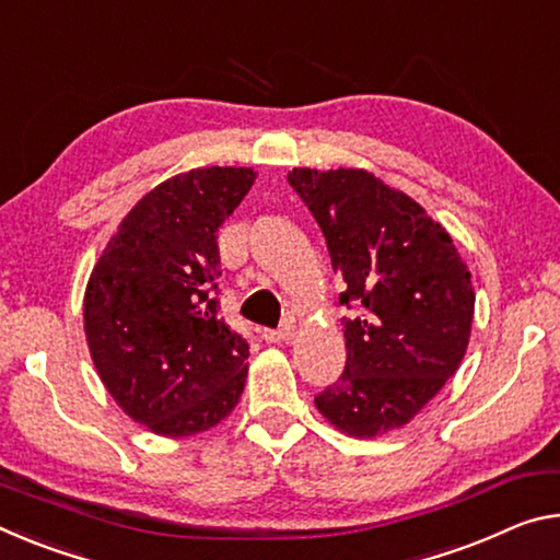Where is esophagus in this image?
I'll list each match as a JSON object with an SVG mask.
<instances>
[{
	"mask_svg": "<svg viewBox=\"0 0 560 560\" xmlns=\"http://www.w3.org/2000/svg\"><path fill=\"white\" fill-rule=\"evenodd\" d=\"M291 334H294V326L283 324L279 328H261V339L269 343H279V341H289Z\"/></svg>",
	"mask_w": 560,
	"mask_h": 560,
	"instance_id": "1",
	"label": "esophagus"
}]
</instances>
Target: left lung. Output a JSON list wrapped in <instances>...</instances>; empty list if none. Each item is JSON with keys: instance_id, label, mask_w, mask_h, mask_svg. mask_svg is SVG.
<instances>
[{"instance_id": "1", "label": "left lung", "mask_w": 560, "mask_h": 560, "mask_svg": "<svg viewBox=\"0 0 560 560\" xmlns=\"http://www.w3.org/2000/svg\"><path fill=\"white\" fill-rule=\"evenodd\" d=\"M341 273L343 374L316 408L349 436H378L413 419L456 374L474 322L471 273L446 229L363 168H294Z\"/></svg>"}]
</instances>
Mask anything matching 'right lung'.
<instances>
[{"label":"right lung","mask_w":560,"mask_h":560,"mask_svg":"<svg viewBox=\"0 0 560 560\" xmlns=\"http://www.w3.org/2000/svg\"><path fill=\"white\" fill-rule=\"evenodd\" d=\"M252 168H194L149 191L96 261L84 331L106 392L159 436H191L232 413L248 343L219 316V226Z\"/></svg>","instance_id":"1"}]
</instances>
